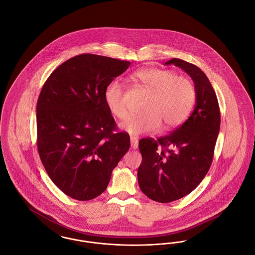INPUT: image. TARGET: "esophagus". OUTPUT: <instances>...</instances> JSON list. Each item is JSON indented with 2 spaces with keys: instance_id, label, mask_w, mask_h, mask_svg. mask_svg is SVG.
<instances>
[{
  "instance_id": "1",
  "label": "esophagus",
  "mask_w": 255,
  "mask_h": 255,
  "mask_svg": "<svg viewBox=\"0 0 255 255\" xmlns=\"http://www.w3.org/2000/svg\"><path fill=\"white\" fill-rule=\"evenodd\" d=\"M130 140H131V147L133 148V150H134V149H136V148L138 147V141H137V139H136L135 137L131 136Z\"/></svg>"
}]
</instances>
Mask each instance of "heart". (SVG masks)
Here are the masks:
<instances>
[{"instance_id":"heart-1","label":"heart","mask_w":255,"mask_h":255,"mask_svg":"<svg viewBox=\"0 0 255 255\" xmlns=\"http://www.w3.org/2000/svg\"><path fill=\"white\" fill-rule=\"evenodd\" d=\"M133 77L151 92L143 115L131 116L121 124L131 135L157 132L164 123L165 129L181 124L188 116L194 101V87L189 79L177 76L170 70L144 68ZM104 101L112 115L119 119L127 116V108L120 82L114 80L106 86Z\"/></svg>"}]
</instances>
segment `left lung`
<instances>
[{
  "label": "left lung",
  "mask_w": 255,
  "mask_h": 255,
  "mask_svg": "<svg viewBox=\"0 0 255 255\" xmlns=\"http://www.w3.org/2000/svg\"><path fill=\"white\" fill-rule=\"evenodd\" d=\"M165 65H175L191 77L196 104L189 118L172 133L138 142L142 156L138 184L148 198L158 203L179 200L203 181L212 162L221 123L218 99L206 73L178 58Z\"/></svg>",
  "instance_id": "obj_1"
}]
</instances>
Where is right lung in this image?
Segmentation results:
<instances>
[{
	"label": "right lung",
	"instance_id": "add662e5",
	"mask_svg": "<svg viewBox=\"0 0 255 255\" xmlns=\"http://www.w3.org/2000/svg\"><path fill=\"white\" fill-rule=\"evenodd\" d=\"M131 63L80 54L49 75L37 101V147L50 180L69 197L89 201L103 193L130 136L118 132L104 101L106 86Z\"/></svg>",
	"mask_w": 255,
	"mask_h": 255
}]
</instances>
